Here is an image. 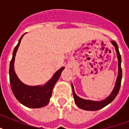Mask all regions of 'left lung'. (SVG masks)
<instances>
[{
    "label": "left lung",
    "instance_id": "obj_1",
    "mask_svg": "<svg viewBox=\"0 0 129 129\" xmlns=\"http://www.w3.org/2000/svg\"><path fill=\"white\" fill-rule=\"evenodd\" d=\"M111 43L115 47V50H116V54H117V58H118V76L116 78V83H115V86L114 88L111 92V94L109 96L103 100L101 101H93V100H85L83 98H81L78 96H77L74 92V86L72 84V92L74 98V102L76 103L78 107L80 108H82L83 110H90V111H94V110H100L101 108H104L108 104H109L110 102L113 101L114 98H116L117 96L119 90L120 88V84H121V80H122V69H121V56H120V52L118 50V45L114 41H111Z\"/></svg>",
    "mask_w": 129,
    "mask_h": 129
}]
</instances>
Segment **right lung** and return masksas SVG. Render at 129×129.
<instances>
[{"instance_id": "right-lung-1", "label": "right lung", "mask_w": 129, "mask_h": 129, "mask_svg": "<svg viewBox=\"0 0 129 129\" xmlns=\"http://www.w3.org/2000/svg\"><path fill=\"white\" fill-rule=\"evenodd\" d=\"M24 35L25 34L21 36L19 40V43L14 49L13 57L10 62L9 78L11 90L13 91L15 98L24 106L33 108H41L46 106L49 102L52 94L53 88L57 81L58 80L59 78L60 77L61 74L64 70V68L62 67L59 70L57 71L52 78L43 86H30L23 84L19 80L15 73L14 69V62L16 53Z\"/></svg>"}]
</instances>
